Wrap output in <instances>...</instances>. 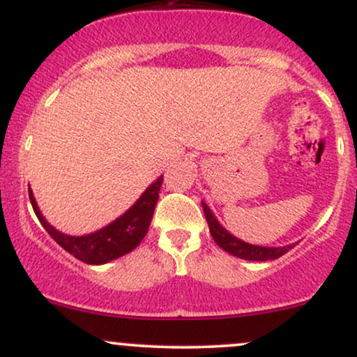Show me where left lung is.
Masks as SVG:
<instances>
[{"instance_id": "8db88e82", "label": "left lung", "mask_w": 357, "mask_h": 357, "mask_svg": "<svg viewBox=\"0 0 357 357\" xmlns=\"http://www.w3.org/2000/svg\"><path fill=\"white\" fill-rule=\"evenodd\" d=\"M204 216H206L208 227H210V233L213 240L216 241V245L228 252L233 257L243 258V260H253V261H265V260H275V258L285 255L289 250L294 248V245H287V247H257V245L245 243L235 236L230 235L223 227L218 223V220L215 218L210 208L203 203Z\"/></svg>"}]
</instances>
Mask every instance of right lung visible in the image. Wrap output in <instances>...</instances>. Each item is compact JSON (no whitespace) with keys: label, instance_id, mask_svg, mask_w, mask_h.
<instances>
[{"label":"right lung","instance_id":"add662e5","mask_svg":"<svg viewBox=\"0 0 357 357\" xmlns=\"http://www.w3.org/2000/svg\"><path fill=\"white\" fill-rule=\"evenodd\" d=\"M162 176H159L155 181L151 184L147 190L142 192L141 198L137 199L129 211H126L121 218H117L114 223L107 225L102 230L92 233V235L85 236H70L63 235V233L56 231L55 228L45 221L40 213L36 202L33 198V192L28 190L30 195L31 206L36 218L43 225L48 235L52 236L61 248L67 250L70 255L79 260L85 261L89 265H102L107 264L110 260L126 255V253L132 252L134 248L141 243L142 238L146 236L149 230L151 220H153V213L159 198V190H161Z\"/></svg>","mask_w":357,"mask_h":357}]
</instances>
